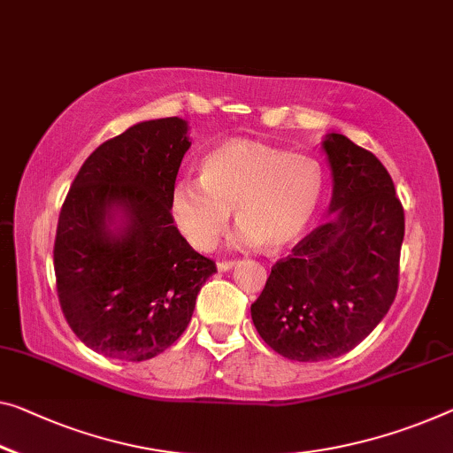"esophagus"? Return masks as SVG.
<instances>
[{
  "mask_svg": "<svg viewBox=\"0 0 453 453\" xmlns=\"http://www.w3.org/2000/svg\"><path fill=\"white\" fill-rule=\"evenodd\" d=\"M234 265H236L234 261H219V263H217V269H219V271H231Z\"/></svg>",
  "mask_w": 453,
  "mask_h": 453,
  "instance_id": "obj_1",
  "label": "esophagus"
}]
</instances>
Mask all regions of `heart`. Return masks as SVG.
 Here are the masks:
<instances>
[{
	"label": "heart",
	"instance_id": "heart-1",
	"mask_svg": "<svg viewBox=\"0 0 453 453\" xmlns=\"http://www.w3.org/2000/svg\"><path fill=\"white\" fill-rule=\"evenodd\" d=\"M324 180L314 157L250 139H231L204 156L200 178L173 182L170 214L198 250L217 247L231 211L241 226L239 241L277 250L308 231L322 203Z\"/></svg>",
	"mask_w": 453,
	"mask_h": 453
}]
</instances>
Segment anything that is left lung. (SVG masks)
Listing matches in <instances>:
<instances>
[{
	"label": "left lung",
	"mask_w": 453,
	"mask_h": 453,
	"mask_svg": "<svg viewBox=\"0 0 453 453\" xmlns=\"http://www.w3.org/2000/svg\"><path fill=\"white\" fill-rule=\"evenodd\" d=\"M322 148L330 219L275 263L250 305L259 336L297 363L342 357L377 328L396 296L405 236V212L377 156L340 134Z\"/></svg>",
	"instance_id": "obj_1"
}]
</instances>
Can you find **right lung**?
I'll return each instance as SVG.
<instances>
[{"label": "right lung", "mask_w": 453, "mask_h": 453, "mask_svg": "<svg viewBox=\"0 0 453 453\" xmlns=\"http://www.w3.org/2000/svg\"><path fill=\"white\" fill-rule=\"evenodd\" d=\"M190 145L180 117L131 125L87 157L62 204L54 241L60 308L81 342L103 357L142 363L170 348L217 273L170 214Z\"/></svg>", "instance_id": "obj_1"}]
</instances>
